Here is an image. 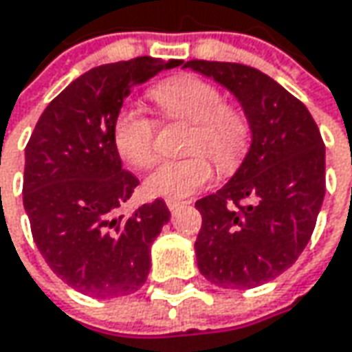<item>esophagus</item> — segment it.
I'll use <instances>...</instances> for the list:
<instances>
[{"mask_svg":"<svg viewBox=\"0 0 352 352\" xmlns=\"http://www.w3.org/2000/svg\"><path fill=\"white\" fill-rule=\"evenodd\" d=\"M165 204H167V208H169V210H177L179 206H183V204H187V202H183V200L167 199V200H165Z\"/></svg>","mask_w":352,"mask_h":352,"instance_id":"obj_1","label":"esophagus"}]
</instances>
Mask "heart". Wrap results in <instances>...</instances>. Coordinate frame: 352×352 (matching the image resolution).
<instances>
[{"instance_id":"obj_1","label":"heart","mask_w":352,"mask_h":352,"mask_svg":"<svg viewBox=\"0 0 352 352\" xmlns=\"http://www.w3.org/2000/svg\"><path fill=\"white\" fill-rule=\"evenodd\" d=\"M152 101L169 120L187 122L185 150L190 155L164 162L148 175L144 188L152 197L187 199L212 179V162L220 171H234L249 150L248 116L226 103L222 91L206 79L183 76L157 83ZM113 144L128 165L144 169L155 160V122L136 107L118 109Z\"/></svg>"}]
</instances>
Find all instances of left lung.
<instances>
[{
	"label": "left lung",
	"mask_w": 352,
	"mask_h": 352,
	"mask_svg": "<svg viewBox=\"0 0 352 352\" xmlns=\"http://www.w3.org/2000/svg\"><path fill=\"white\" fill-rule=\"evenodd\" d=\"M234 93L251 146L220 190L195 202L202 228L199 271L212 285L245 290L294 265L308 245L325 197V146L306 104L273 78L234 62L185 64Z\"/></svg>",
	"instance_id": "1"
}]
</instances>
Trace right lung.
I'll return each mask as SVG.
<instances>
[{"label": "right lung", "mask_w": 352, "mask_h": 352, "mask_svg": "<svg viewBox=\"0 0 352 352\" xmlns=\"http://www.w3.org/2000/svg\"><path fill=\"white\" fill-rule=\"evenodd\" d=\"M177 66L140 56L93 67L44 109L25 148L23 204L32 239L81 294L128 296L148 278L150 248L171 214L162 199L118 214L140 181L122 169L111 132L130 91Z\"/></svg>", "instance_id": "right-lung-1"}]
</instances>
